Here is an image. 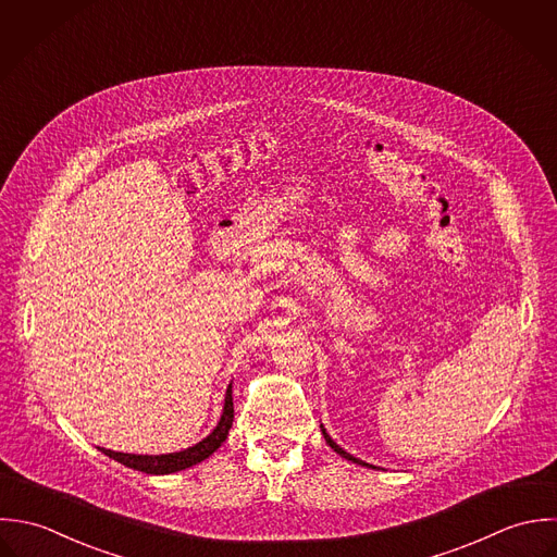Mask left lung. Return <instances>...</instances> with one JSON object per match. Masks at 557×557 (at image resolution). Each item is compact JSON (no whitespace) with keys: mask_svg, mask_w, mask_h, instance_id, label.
I'll use <instances>...</instances> for the list:
<instances>
[{"mask_svg":"<svg viewBox=\"0 0 557 557\" xmlns=\"http://www.w3.org/2000/svg\"><path fill=\"white\" fill-rule=\"evenodd\" d=\"M322 434H324V438H326V443H329V445H331V447H333V449H335V451H337V454H339V456H344V458H346V460H352V462H357V465H368V462H363V460H359V458H355V456H350V454H348V451H346V449H344V447H339V445H337V443H335V441H333V438H331V436H329V434H326V430H324V428H322Z\"/></svg>","mask_w":557,"mask_h":557,"instance_id":"obj_1","label":"left lung"}]
</instances>
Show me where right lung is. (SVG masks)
Instances as JSON below:
<instances>
[{"mask_svg":"<svg viewBox=\"0 0 557 557\" xmlns=\"http://www.w3.org/2000/svg\"><path fill=\"white\" fill-rule=\"evenodd\" d=\"M233 425V395H231V384L226 388V397H224V410L222 417L215 425V430L202 438L200 443L187 447L184 451H175V454H162V456H138V454H121V451H112V449H103L99 447L106 456L114 458L116 462L143 471V473H151V475H166V473H175L187 469L205 458H209L228 436V430Z\"/></svg>","mask_w":557,"mask_h":557,"instance_id":"right-lung-1","label":"right lung"}]
</instances>
